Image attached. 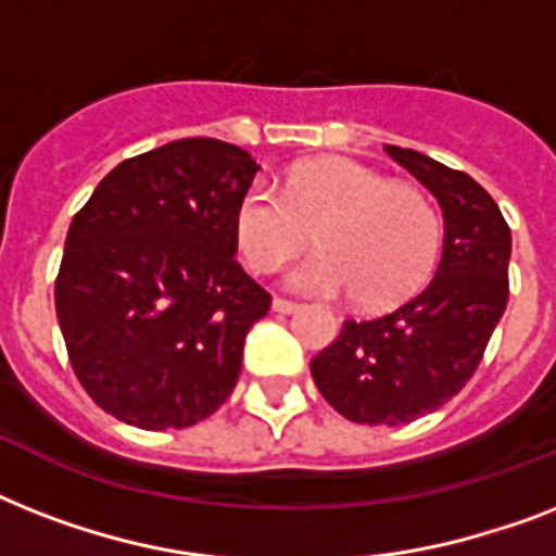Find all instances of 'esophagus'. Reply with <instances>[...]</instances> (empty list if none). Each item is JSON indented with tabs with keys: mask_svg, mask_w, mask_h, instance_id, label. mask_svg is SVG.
<instances>
[{
	"mask_svg": "<svg viewBox=\"0 0 556 556\" xmlns=\"http://www.w3.org/2000/svg\"><path fill=\"white\" fill-rule=\"evenodd\" d=\"M270 308L277 314H294L300 312V305L291 303V300H282V296H274V303H270Z\"/></svg>",
	"mask_w": 556,
	"mask_h": 556,
	"instance_id": "1",
	"label": "esophagus"
}]
</instances>
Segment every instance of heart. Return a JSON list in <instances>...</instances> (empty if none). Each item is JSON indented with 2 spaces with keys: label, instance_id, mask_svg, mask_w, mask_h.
I'll return each instance as SVG.
<instances>
[{
  "label": "heart",
  "instance_id": "1",
  "mask_svg": "<svg viewBox=\"0 0 556 556\" xmlns=\"http://www.w3.org/2000/svg\"><path fill=\"white\" fill-rule=\"evenodd\" d=\"M317 230V251L288 270V286L314 296H355L392 308L427 286L439 265L444 225L418 187L355 159L312 161L286 190L253 181L236 204L233 233L253 270L279 268Z\"/></svg>",
  "mask_w": 556,
  "mask_h": 556
}]
</instances>
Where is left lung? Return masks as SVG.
Instances as JSON below:
<instances>
[{
    "label": "left lung",
    "instance_id": "1",
    "mask_svg": "<svg viewBox=\"0 0 556 556\" xmlns=\"http://www.w3.org/2000/svg\"><path fill=\"white\" fill-rule=\"evenodd\" d=\"M439 199L444 251L421 294L371 320H346L312 361L320 395L355 424H409L462 392L508 305L510 227L500 204L462 169L389 147Z\"/></svg>",
    "mask_w": 556,
    "mask_h": 556
}]
</instances>
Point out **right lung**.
I'll return each instance as SVG.
<instances>
[{"label":"right lung","instance_id":"add662e5","mask_svg":"<svg viewBox=\"0 0 556 556\" xmlns=\"http://www.w3.org/2000/svg\"><path fill=\"white\" fill-rule=\"evenodd\" d=\"M260 164L216 138L121 161L72 218L54 305L100 409L141 430L204 421L233 392L270 308L236 256L233 216Z\"/></svg>","mask_w":556,"mask_h":556}]
</instances>
